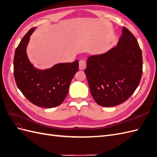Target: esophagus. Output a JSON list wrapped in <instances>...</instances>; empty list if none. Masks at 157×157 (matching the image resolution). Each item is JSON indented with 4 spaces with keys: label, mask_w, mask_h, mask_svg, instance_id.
<instances>
[{
    "label": "esophagus",
    "mask_w": 157,
    "mask_h": 157,
    "mask_svg": "<svg viewBox=\"0 0 157 157\" xmlns=\"http://www.w3.org/2000/svg\"><path fill=\"white\" fill-rule=\"evenodd\" d=\"M86 61L84 59H81L79 61V69L80 70H83L86 68Z\"/></svg>",
    "instance_id": "esophagus-1"
}]
</instances>
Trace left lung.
<instances>
[{
    "label": "left lung",
    "instance_id": "8db88e82",
    "mask_svg": "<svg viewBox=\"0 0 157 157\" xmlns=\"http://www.w3.org/2000/svg\"><path fill=\"white\" fill-rule=\"evenodd\" d=\"M90 92L102 107L124 102L138 86L143 73L142 52L125 27L118 44L107 53L90 56L84 70Z\"/></svg>",
    "mask_w": 157,
    "mask_h": 157
}]
</instances>
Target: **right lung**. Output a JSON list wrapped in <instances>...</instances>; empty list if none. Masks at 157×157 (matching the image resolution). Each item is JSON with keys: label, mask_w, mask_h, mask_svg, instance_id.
<instances>
[{"label": "right lung", "mask_w": 157, "mask_h": 157, "mask_svg": "<svg viewBox=\"0 0 157 157\" xmlns=\"http://www.w3.org/2000/svg\"><path fill=\"white\" fill-rule=\"evenodd\" d=\"M35 29L31 28L26 33L16 49L14 78L17 86L30 102L42 107H55L67 96L71 80L78 71V61L59 63L46 70L35 68L26 53L30 35Z\"/></svg>", "instance_id": "add662e5"}]
</instances>
